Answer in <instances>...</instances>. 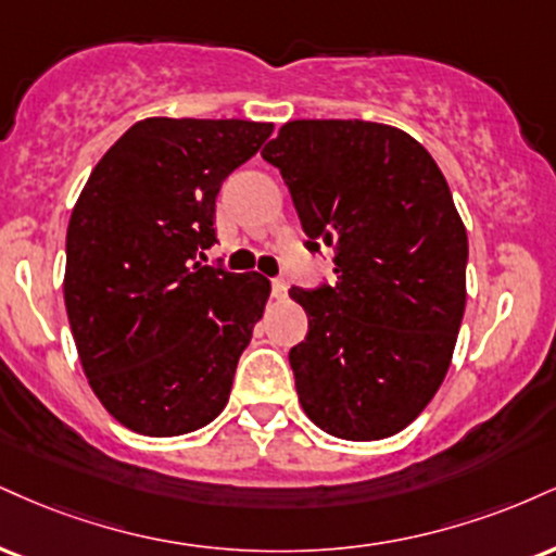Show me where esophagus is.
I'll return each mask as SVG.
<instances>
[{"label": "esophagus", "instance_id": "1", "mask_svg": "<svg viewBox=\"0 0 556 556\" xmlns=\"http://www.w3.org/2000/svg\"><path fill=\"white\" fill-rule=\"evenodd\" d=\"M271 292H274V298H285L287 295V279L285 277H274L271 279Z\"/></svg>", "mask_w": 556, "mask_h": 556}]
</instances>
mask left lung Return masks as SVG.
<instances>
[{
    "label": "left lung",
    "instance_id": "left-lung-1",
    "mask_svg": "<svg viewBox=\"0 0 556 556\" xmlns=\"http://www.w3.org/2000/svg\"><path fill=\"white\" fill-rule=\"evenodd\" d=\"M261 157L282 173L305 249L333 282L292 287L307 337L290 350L300 404L333 438H391L430 404L466 307L469 240L447 180L406 131L303 118Z\"/></svg>",
    "mask_w": 556,
    "mask_h": 556
}]
</instances>
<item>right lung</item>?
<instances>
[{
    "label": "right lung",
    "instance_id": "add662e5",
    "mask_svg": "<svg viewBox=\"0 0 556 556\" xmlns=\"http://www.w3.org/2000/svg\"><path fill=\"white\" fill-rule=\"evenodd\" d=\"M274 126L144 118L92 168L66 230L64 303L83 370L118 422L150 438L210 425L271 285L199 264L223 180Z\"/></svg>",
    "mask_w": 556,
    "mask_h": 556
}]
</instances>
